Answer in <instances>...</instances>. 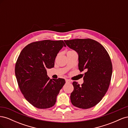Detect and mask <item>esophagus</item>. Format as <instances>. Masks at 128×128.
Masks as SVG:
<instances>
[{
  "mask_svg": "<svg viewBox=\"0 0 128 128\" xmlns=\"http://www.w3.org/2000/svg\"><path fill=\"white\" fill-rule=\"evenodd\" d=\"M66 83H70L72 82V80L68 79H66Z\"/></svg>",
  "mask_w": 128,
  "mask_h": 128,
  "instance_id": "34e87169",
  "label": "esophagus"
}]
</instances>
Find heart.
Wrapping results in <instances>:
<instances>
[{"mask_svg":"<svg viewBox=\"0 0 128 128\" xmlns=\"http://www.w3.org/2000/svg\"><path fill=\"white\" fill-rule=\"evenodd\" d=\"M69 52H70V51H69Z\"/></svg>","mask_w":128,"mask_h":128,"instance_id":"heart-1","label":"heart"}]
</instances>
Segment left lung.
<instances>
[{
  "mask_svg": "<svg viewBox=\"0 0 128 128\" xmlns=\"http://www.w3.org/2000/svg\"><path fill=\"white\" fill-rule=\"evenodd\" d=\"M64 41L78 54L79 70L86 71L81 86L76 82L72 83V104L78 108L88 109L101 101L108 90L113 69L110 56L104 46L94 40L88 38Z\"/></svg>",
  "mask_w": 128,
  "mask_h": 128,
  "instance_id": "obj_1",
  "label": "left lung"
}]
</instances>
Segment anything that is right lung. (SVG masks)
<instances>
[{"label": "right lung", "mask_w": 128, "mask_h": 128, "mask_svg": "<svg viewBox=\"0 0 128 128\" xmlns=\"http://www.w3.org/2000/svg\"><path fill=\"white\" fill-rule=\"evenodd\" d=\"M66 47L63 40H44L26 45L15 64V74L24 97L32 106L46 109L54 105L65 84L63 78L50 79L46 69L54 67L57 54Z\"/></svg>", "instance_id": "1"}]
</instances>
